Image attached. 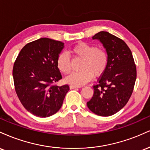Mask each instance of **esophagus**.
Listing matches in <instances>:
<instances>
[{
  "label": "esophagus",
  "mask_w": 150,
  "mask_h": 150,
  "mask_svg": "<svg viewBox=\"0 0 150 150\" xmlns=\"http://www.w3.org/2000/svg\"><path fill=\"white\" fill-rule=\"evenodd\" d=\"M69 88H70V89H74V88H81V86H75V85H70Z\"/></svg>",
  "instance_id": "esophagus-1"
}]
</instances>
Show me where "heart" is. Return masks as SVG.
<instances>
[{
	"label": "heart",
	"instance_id": "b5f03b06",
	"mask_svg": "<svg viewBox=\"0 0 150 150\" xmlns=\"http://www.w3.org/2000/svg\"><path fill=\"white\" fill-rule=\"evenodd\" d=\"M71 52L76 57L82 59L79 71L72 73L65 81L73 85L81 86L91 80L93 74L99 76L103 74L108 63V54L102 47L86 43H80L71 49ZM57 65L59 71L68 74L71 71V64L69 55L65 52L58 55Z\"/></svg>",
	"mask_w": 150,
	"mask_h": 150
}]
</instances>
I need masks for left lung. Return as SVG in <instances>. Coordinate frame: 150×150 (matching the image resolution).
<instances>
[{
    "mask_svg": "<svg viewBox=\"0 0 150 150\" xmlns=\"http://www.w3.org/2000/svg\"><path fill=\"white\" fill-rule=\"evenodd\" d=\"M103 45L108 54V63L87 106L101 117H109L121 110L131 98L137 71L133 54L123 40L107 31L93 36Z\"/></svg>",
    "mask_w": 150,
    "mask_h": 150,
    "instance_id": "obj_1",
    "label": "left lung"
}]
</instances>
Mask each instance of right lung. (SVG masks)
<instances>
[{
    "label": "right lung",
    "instance_id": "obj_1",
    "mask_svg": "<svg viewBox=\"0 0 150 150\" xmlns=\"http://www.w3.org/2000/svg\"><path fill=\"white\" fill-rule=\"evenodd\" d=\"M64 43L41 38L23 47L12 70L16 93L28 112L38 117L57 113L69 90L54 85L62 78L57 65Z\"/></svg>",
    "mask_w": 150,
    "mask_h": 150
}]
</instances>
